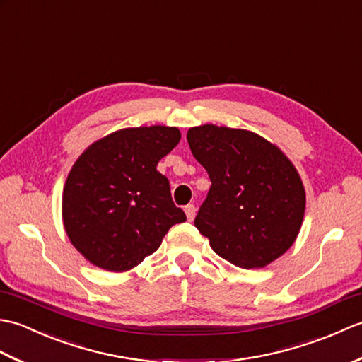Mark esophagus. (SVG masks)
Segmentation results:
<instances>
[{"mask_svg": "<svg viewBox=\"0 0 362 362\" xmlns=\"http://www.w3.org/2000/svg\"><path fill=\"white\" fill-rule=\"evenodd\" d=\"M185 214H187V219L188 221H193L194 216H196V206L194 205H187L185 206Z\"/></svg>", "mask_w": 362, "mask_h": 362, "instance_id": "esophagus-1", "label": "esophagus"}]
</instances>
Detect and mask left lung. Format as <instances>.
Masks as SVG:
<instances>
[{"mask_svg":"<svg viewBox=\"0 0 362 362\" xmlns=\"http://www.w3.org/2000/svg\"><path fill=\"white\" fill-rule=\"evenodd\" d=\"M211 188L194 219L211 249L243 269L281 257L305 216V188L284 152L245 129L204 124L187 134Z\"/></svg>","mask_w":362,"mask_h":362,"instance_id":"8db88e82","label":"left lung"}]
</instances>
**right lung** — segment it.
Wrapping results in <instances>:
<instances>
[{
    "label": "right lung",
    "mask_w": 362,
    "mask_h": 362,
    "mask_svg": "<svg viewBox=\"0 0 362 362\" xmlns=\"http://www.w3.org/2000/svg\"><path fill=\"white\" fill-rule=\"evenodd\" d=\"M180 136L168 126L119 129L76 160L64 187L62 219L71 244L91 264L130 271L160 247L169 228L187 221L157 171Z\"/></svg>",
    "instance_id": "1"
}]
</instances>
